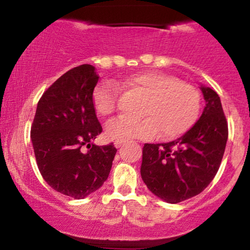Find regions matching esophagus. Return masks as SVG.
Instances as JSON below:
<instances>
[{
    "instance_id": "esophagus-1",
    "label": "esophagus",
    "mask_w": 250,
    "mask_h": 250,
    "mask_svg": "<svg viewBox=\"0 0 250 250\" xmlns=\"http://www.w3.org/2000/svg\"><path fill=\"white\" fill-rule=\"evenodd\" d=\"M123 143H125V141H122V140H117V141L114 142V146H115L116 148H120L123 145Z\"/></svg>"
}]
</instances>
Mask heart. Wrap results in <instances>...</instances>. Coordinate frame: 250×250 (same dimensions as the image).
Wrapping results in <instances>:
<instances>
[{"label":"heart","instance_id":"heart-1","mask_svg":"<svg viewBox=\"0 0 250 250\" xmlns=\"http://www.w3.org/2000/svg\"><path fill=\"white\" fill-rule=\"evenodd\" d=\"M117 84L146 95L141 119L119 116L104 125L109 140L151 139L160 131L162 139H175L190 129L197 120L201 96L194 85L162 71L147 70L125 77ZM119 88L113 82L103 81L93 91L91 101L96 114L108 116L115 111Z\"/></svg>","mask_w":250,"mask_h":250}]
</instances>
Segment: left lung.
Masks as SVG:
<instances>
[{
  "label": "left lung",
  "instance_id": "8db88e82",
  "mask_svg": "<svg viewBox=\"0 0 250 250\" xmlns=\"http://www.w3.org/2000/svg\"><path fill=\"white\" fill-rule=\"evenodd\" d=\"M203 113L185 135L168 143H146L141 176L149 190L168 203H179L200 194L219 170L228 123L216 91L201 85Z\"/></svg>",
  "mask_w": 250,
  "mask_h": 250
}]
</instances>
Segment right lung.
<instances>
[{
	"label": "right lung",
	"instance_id": "right-lung-1",
	"mask_svg": "<svg viewBox=\"0 0 250 250\" xmlns=\"http://www.w3.org/2000/svg\"><path fill=\"white\" fill-rule=\"evenodd\" d=\"M95 67L82 64L57 79L37 103L30 136L37 167L56 191L84 199L108 179L117 149L93 145L102 133L93 107ZM87 146L88 152H83Z\"/></svg>",
	"mask_w": 250,
	"mask_h": 250
}]
</instances>
